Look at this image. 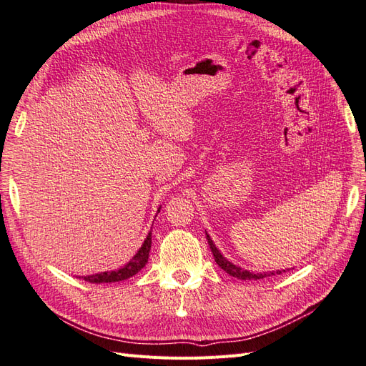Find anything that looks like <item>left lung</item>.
I'll list each match as a JSON object with an SVG mask.
<instances>
[{
  "label": "left lung",
  "instance_id": "left-lung-1",
  "mask_svg": "<svg viewBox=\"0 0 366 366\" xmlns=\"http://www.w3.org/2000/svg\"><path fill=\"white\" fill-rule=\"evenodd\" d=\"M206 239L209 242V247L212 250V254L215 258V262L218 264V267L223 269L226 273H229L230 276H234V278L242 280V281H253V280H262V278H267V276H273V274H281L285 270H276V272H264V273H252L249 270L241 269L239 265H235L234 262H230L229 259H226L221 252L217 249V246L214 244L212 238L209 237V234L206 232Z\"/></svg>",
  "mask_w": 366,
  "mask_h": 366
}]
</instances>
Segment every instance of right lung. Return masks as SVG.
Listing matches in <instances>:
<instances>
[{
	"instance_id": "add662e5",
	"label": "right lung",
	"mask_w": 366,
	"mask_h": 366,
	"mask_svg": "<svg viewBox=\"0 0 366 366\" xmlns=\"http://www.w3.org/2000/svg\"><path fill=\"white\" fill-rule=\"evenodd\" d=\"M160 212V207H159ZM149 250H151V230L149 234L147 235L145 241H143L142 247L137 250V253L134 257L131 258V261L128 264H125L124 267H120L119 270H112V272H101L96 274H90V276H82V280H85L86 282L92 284H104V282H119L131 278L136 273H139L143 267H145L148 262V257H149Z\"/></svg>"
}]
</instances>
